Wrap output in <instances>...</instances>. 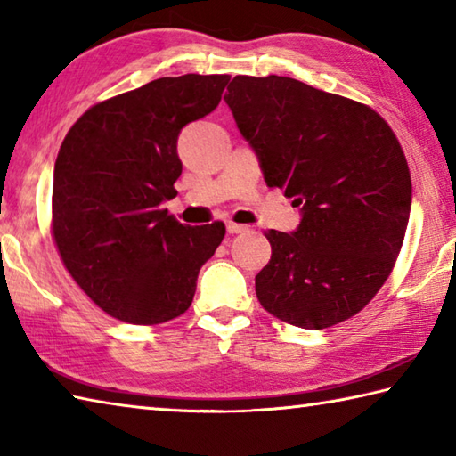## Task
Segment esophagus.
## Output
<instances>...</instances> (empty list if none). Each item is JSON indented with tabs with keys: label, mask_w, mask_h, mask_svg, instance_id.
Listing matches in <instances>:
<instances>
[{
	"label": "esophagus",
	"mask_w": 456,
	"mask_h": 456,
	"mask_svg": "<svg viewBox=\"0 0 456 456\" xmlns=\"http://www.w3.org/2000/svg\"><path fill=\"white\" fill-rule=\"evenodd\" d=\"M243 231H247V227H245V225H239V223L227 221V233H231V235H237V233H243Z\"/></svg>",
	"instance_id": "34e87169"
}]
</instances>
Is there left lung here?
Returning <instances> with one entry per match:
<instances>
[{
    "mask_svg": "<svg viewBox=\"0 0 456 456\" xmlns=\"http://www.w3.org/2000/svg\"><path fill=\"white\" fill-rule=\"evenodd\" d=\"M227 106L300 223L266 231L273 255L258 302L292 326L322 330L368 305L386 282L411 213V175L387 122L350 98L289 77H235Z\"/></svg>",
    "mask_w": 456,
    "mask_h": 456,
    "instance_id": "1",
    "label": "left lung"
}]
</instances>
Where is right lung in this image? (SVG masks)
I'll return each instance as SVG.
<instances>
[{
  "mask_svg": "<svg viewBox=\"0 0 456 456\" xmlns=\"http://www.w3.org/2000/svg\"><path fill=\"white\" fill-rule=\"evenodd\" d=\"M229 75L164 77L94 104L62 140L53 175V237L96 306L128 324L190 308L198 274L225 237L162 203L182 175L177 136L217 109Z\"/></svg>",
  "mask_w": 456,
  "mask_h": 456,
  "instance_id": "add662e5",
  "label": "right lung"
}]
</instances>
